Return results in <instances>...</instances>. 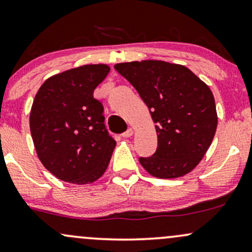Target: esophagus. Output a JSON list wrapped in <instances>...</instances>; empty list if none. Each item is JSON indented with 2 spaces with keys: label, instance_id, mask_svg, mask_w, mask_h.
Listing matches in <instances>:
<instances>
[{
  "label": "esophagus",
  "instance_id": "34e87169",
  "mask_svg": "<svg viewBox=\"0 0 252 252\" xmlns=\"http://www.w3.org/2000/svg\"><path fill=\"white\" fill-rule=\"evenodd\" d=\"M132 134H133V128H131V127H129V128L127 129L126 132L123 133V137L124 138H128V137H131Z\"/></svg>",
  "mask_w": 252,
  "mask_h": 252
}]
</instances>
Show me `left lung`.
Here are the masks:
<instances>
[{
  "label": "left lung",
  "mask_w": 252,
  "mask_h": 252,
  "mask_svg": "<svg viewBox=\"0 0 252 252\" xmlns=\"http://www.w3.org/2000/svg\"><path fill=\"white\" fill-rule=\"evenodd\" d=\"M131 82L156 123L158 147L140 157L141 166L157 178H178L202 160L217 128L215 97L196 74L182 64L145 60L114 66Z\"/></svg>",
  "instance_id": "1"
}]
</instances>
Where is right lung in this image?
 Masks as SVG:
<instances>
[{"mask_svg":"<svg viewBox=\"0 0 252 252\" xmlns=\"http://www.w3.org/2000/svg\"><path fill=\"white\" fill-rule=\"evenodd\" d=\"M107 64H86L47 79L32 101L31 133L37 157L56 178L90 184L105 173L115 140L93 96Z\"/></svg>","mask_w":252,"mask_h":252,"instance_id":"obj_1","label":"right lung"}]
</instances>
